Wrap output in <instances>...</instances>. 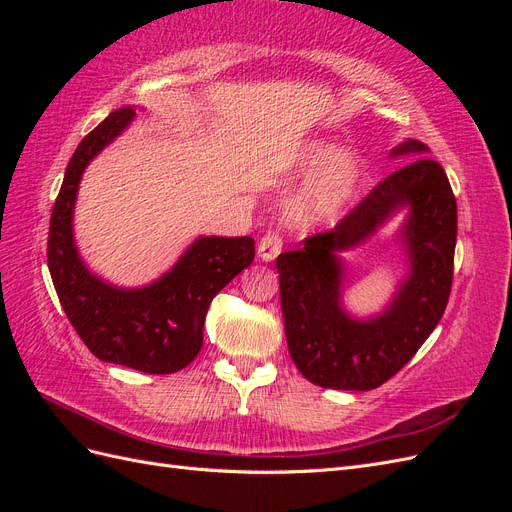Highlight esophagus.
<instances>
[{"instance_id": "esophagus-1", "label": "esophagus", "mask_w": 512, "mask_h": 512, "mask_svg": "<svg viewBox=\"0 0 512 512\" xmlns=\"http://www.w3.org/2000/svg\"><path fill=\"white\" fill-rule=\"evenodd\" d=\"M282 247H284V241H282V237L277 235V232H267L265 237L260 239V243H258V256L262 258V260H273L277 254L282 252Z\"/></svg>"}]
</instances>
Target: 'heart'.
Segmentation results:
<instances>
[{"label": "heart", "instance_id": "obj_1", "mask_svg": "<svg viewBox=\"0 0 512 512\" xmlns=\"http://www.w3.org/2000/svg\"><path fill=\"white\" fill-rule=\"evenodd\" d=\"M303 170H316L303 190L292 198V218L301 224H314L333 218L342 211L361 183L363 166L350 149H337L329 143H309L299 160Z\"/></svg>", "mask_w": 512, "mask_h": 512}]
</instances>
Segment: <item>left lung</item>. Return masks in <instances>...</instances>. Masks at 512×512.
<instances>
[{"mask_svg":"<svg viewBox=\"0 0 512 512\" xmlns=\"http://www.w3.org/2000/svg\"><path fill=\"white\" fill-rule=\"evenodd\" d=\"M393 153H412L414 160L384 177L331 230L303 239L299 250L275 262L290 356L309 382L324 389H378L425 344L451 297L457 241L451 183L416 138ZM406 204L413 273L380 319L356 323L338 307L341 263L334 252L362 240Z\"/></svg>","mask_w":512,"mask_h":512,"instance_id":"8db88e82","label":"left lung"}]
</instances>
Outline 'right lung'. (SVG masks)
I'll use <instances>...</instances> for the list:
<instances>
[{
  "instance_id": "right-lung-1",
  "label": "right lung",
  "mask_w": 512,
  "mask_h": 512,
  "mask_svg": "<svg viewBox=\"0 0 512 512\" xmlns=\"http://www.w3.org/2000/svg\"><path fill=\"white\" fill-rule=\"evenodd\" d=\"M132 108H119L91 130L68 162L51 213L46 260L61 307L104 363L143 374H175L203 348L209 303L254 260L252 237H200L156 284L121 290L91 275L72 241V207L85 166L132 121Z\"/></svg>"
}]
</instances>
